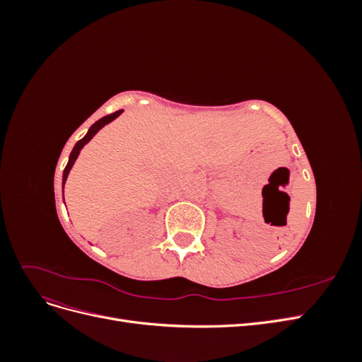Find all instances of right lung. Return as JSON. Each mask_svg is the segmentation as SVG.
Instances as JSON below:
<instances>
[{
    "label": "right lung",
    "mask_w": 362,
    "mask_h": 362,
    "mask_svg": "<svg viewBox=\"0 0 362 362\" xmlns=\"http://www.w3.org/2000/svg\"><path fill=\"white\" fill-rule=\"evenodd\" d=\"M122 112H124V110H117V112H115V113H112V115L101 117L100 120H96V122L89 128V131H87V134H86L81 140L76 141L74 149H72V152H71V156H69L66 168H64V170H63V182H62L63 187H64V182H66V180H68V175H69V172H71V169H72V166H74V163H75L76 158H78L80 151L84 148V145L89 144V141L93 139V136L98 133V131H100L103 127H105L107 124H110L112 120H115L119 115H122Z\"/></svg>",
    "instance_id": "add662e5"
}]
</instances>
